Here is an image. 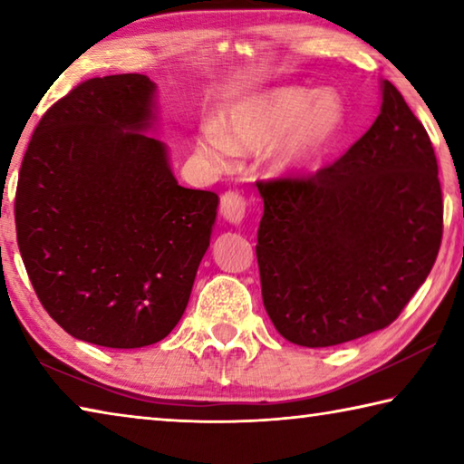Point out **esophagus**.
I'll return each mask as SVG.
<instances>
[{
    "label": "esophagus",
    "mask_w": 464,
    "mask_h": 464,
    "mask_svg": "<svg viewBox=\"0 0 464 464\" xmlns=\"http://www.w3.org/2000/svg\"><path fill=\"white\" fill-rule=\"evenodd\" d=\"M247 202L239 192H225L221 198V215L225 221L239 225L246 218Z\"/></svg>",
    "instance_id": "esophagus-1"
}]
</instances>
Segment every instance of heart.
Here are the masks:
<instances>
[{
    "mask_svg": "<svg viewBox=\"0 0 464 464\" xmlns=\"http://www.w3.org/2000/svg\"><path fill=\"white\" fill-rule=\"evenodd\" d=\"M343 98L334 88L278 85L233 102L218 124L202 127L198 151L217 169L233 168L239 153L262 151L278 176L315 169L345 129Z\"/></svg>",
    "mask_w": 464,
    "mask_h": 464,
    "instance_id": "1",
    "label": "heart"
}]
</instances>
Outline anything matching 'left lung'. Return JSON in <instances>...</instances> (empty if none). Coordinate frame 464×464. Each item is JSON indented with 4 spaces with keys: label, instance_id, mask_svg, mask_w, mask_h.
<instances>
[{
    "label": "left lung",
    "instance_id": "8db88e82",
    "mask_svg": "<svg viewBox=\"0 0 464 464\" xmlns=\"http://www.w3.org/2000/svg\"><path fill=\"white\" fill-rule=\"evenodd\" d=\"M372 127L311 178L260 182L262 298L274 327L327 348L391 325L436 262L442 190L434 147L391 82Z\"/></svg>",
    "mask_w": 464,
    "mask_h": 464
}]
</instances>
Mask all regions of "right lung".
<instances>
[{"mask_svg":"<svg viewBox=\"0 0 464 464\" xmlns=\"http://www.w3.org/2000/svg\"><path fill=\"white\" fill-rule=\"evenodd\" d=\"M147 75L93 77L46 110L15 188L28 278L69 335L143 348L182 319L218 196L178 184Z\"/></svg>","mask_w":464,"mask_h":464,"instance_id":"add662e5","label":"right lung"}]
</instances>
